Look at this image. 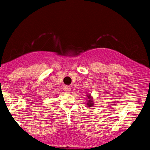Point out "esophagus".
Here are the masks:
<instances>
[{"instance_id":"obj_1","label":"esophagus","mask_w":150,"mask_h":150,"mask_svg":"<svg viewBox=\"0 0 150 150\" xmlns=\"http://www.w3.org/2000/svg\"><path fill=\"white\" fill-rule=\"evenodd\" d=\"M65 90L66 91H67V92H70L71 91V86H65Z\"/></svg>"}]
</instances>
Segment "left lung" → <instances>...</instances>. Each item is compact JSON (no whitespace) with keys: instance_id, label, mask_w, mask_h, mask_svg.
Here are the masks:
<instances>
[{"instance_id":"obj_1","label":"left lung","mask_w":150,"mask_h":150,"mask_svg":"<svg viewBox=\"0 0 150 150\" xmlns=\"http://www.w3.org/2000/svg\"><path fill=\"white\" fill-rule=\"evenodd\" d=\"M87 97L88 98V99L87 100V101H88L87 105H88V106L90 108L92 106H93V104H94L93 100V98H91V96L90 94L87 95Z\"/></svg>"}]
</instances>
